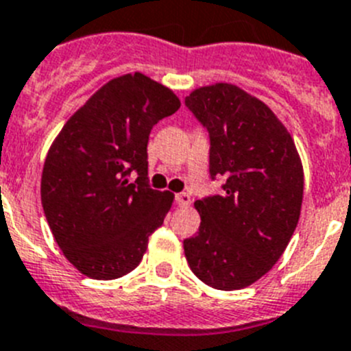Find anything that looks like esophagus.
<instances>
[{
  "mask_svg": "<svg viewBox=\"0 0 351 351\" xmlns=\"http://www.w3.org/2000/svg\"><path fill=\"white\" fill-rule=\"evenodd\" d=\"M176 205L178 206H189L191 205V194H187V193H180V194H176Z\"/></svg>",
  "mask_w": 351,
  "mask_h": 351,
  "instance_id": "obj_1",
  "label": "esophagus"
}]
</instances>
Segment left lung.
Segmentation results:
<instances>
[{
  "label": "left lung",
  "instance_id": "left-lung-1",
  "mask_svg": "<svg viewBox=\"0 0 351 351\" xmlns=\"http://www.w3.org/2000/svg\"><path fill=\"white\" fill-rule=\"evenodd\" d=\"M185 106L208 130L210 176L224 180L221 194L194 203L201 224L184 240L185 258L212 288H247L277 263L297 228L302 160L272 109L242 88L201 86Z\"/></svg>",
  "mask_w": 351,
  "mask_h": 351
}]
</instances>
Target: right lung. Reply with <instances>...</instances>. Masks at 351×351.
Instances as JSON below:
<instances>
[{
	"mask_svg": "<svg viewBox=\"0 0 351 351\" xmlns=\"http://www.w3.org/2000/svg\"><path fill=\"white\" fill-rule=\"evenodd\" d=\"M169 88L141 72L111 79L69 118L47 152L40 196L66 260L91 279L132 272L173 205L146 182L148 138L178 111ZM140 176L134 184L128 175Z\"/></svg>",
	"mask_w": 351,
	"mask_h": 351,
	"instance_id": "add662e5",
	"label": "right lung"
}]
</instances>
